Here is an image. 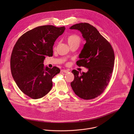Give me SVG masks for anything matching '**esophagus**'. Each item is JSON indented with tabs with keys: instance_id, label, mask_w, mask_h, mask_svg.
Here are the masks:
<instances>
[{
	"instance_id": "1",
	"label": "esophagus",
	"mask_w": 134,
	"mask_h": 134,
	"mask_svg": "<svg viewBox=\"0 0 134 134\" xmlns=\"http://www.w3.org/2000/svg\"><path fill=\"white\" fill-rule=\"evenodd\" d=\"M69 71H70L69 70H62L61 71V72H63V73H68V72H69Z\"/></svg>"
}]
</instances>
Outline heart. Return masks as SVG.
I'll use <instances>...</instances> for the list:
<instances>
[{
	"label": "heart",
	"instance_id": "heart-1",
	"mask_svg": "<svg viewBox=\"0 0 134 134\" xmlns=\"http://www.w3.org/2000/svg\"><path fill=\"white\" fill-rule=\"evenodd\" d=\"M66 41L70 46H77L79 45L81 41V38L80 37L76 34H72L68 36L66 38Z\"/></svg>",
	"mask_w": 134,
	"mask_h": 134
}]
</instances>
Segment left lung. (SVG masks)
<instances>
[{
    "instance_id": "8db88e82",
    "label": "left lung",
    "mask_w": 134,
    "mask_h": 134,
    "mask_svg": "<svg viewBox=\"0 0 134 134\" xmlns=\"http://www.w3.org/2000/svg\"><path fill=\"white\" fill-rule=\"evenodd\" d=\"M70 28L80 31L86 41L76 64L88 69L87 73H82L73 70L74 79L71 85L78 97L91 99L100 96L110 81L115 62L114 51L110 43L91 25L81 23Z\"/></svg>"
}]
</instances>
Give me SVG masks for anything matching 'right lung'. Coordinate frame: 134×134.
Returning <instances> with one entry per match:
<instances>
[{
  "label": "right lung",
  "mask_w": 134,
  "mask_h": 134,
  "mask_svg": "<svg viewBox=\"0 0 134 134\" xmlns=\"http://www.w3.org/2000/svg\"><path fill=\"white\" fill-rule=\"evenodd\" d=\"M65 29L64 26H38L20 36L14 46L12 75L19 89L31 98L46 96L52 88L53 78L60 73L59 68H45L43 62L46 56H53L54 42Z\"/></svg>",
  "instance_id": "obj_1"
}]
</instances>
